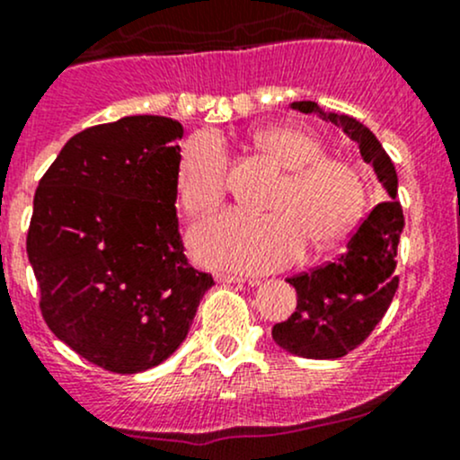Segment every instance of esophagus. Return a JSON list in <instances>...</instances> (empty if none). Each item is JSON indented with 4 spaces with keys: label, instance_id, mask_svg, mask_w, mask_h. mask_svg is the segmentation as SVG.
Segmentation results:
<instances>
[{
    "label": "esophagus",
    "instance_id": "1",
    "mask_svg": "<svg viewBox=\"0 0 460 460\" xmlns=\"http://www.w3.org/2000/svg\"><path fill=\"white\" fill-rule=\"evenodd\" d=\"M217 283H243V276L239 274H224V271H219V274L215 276Z\"/></svg>",
    "mask_w": 460,
    "mask_h": 460
}]
</instances>
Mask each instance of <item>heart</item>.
<instances>
[{
	"label": "heart",
	"instance_id": "heart-1",
	"mask_svg": "<svg viewBox=\"0 0 460 460\" xmlns=\"http://www.w3.org/2000/svg\"><path fill=\"white\" fill-rule=\"evenodd\" d=\"M252 146L285 171L263 208L270 215L228 210L208 217L189 234L201 265L234 271H270L311 250L342 241L362 219L367 186L349 162L324 157L320 140L294 127H271L252 136ZM228 155L219 137L195 133L177 160L175 189L181 208L204 215L226 195Z\"/></svg>",
	"mask_w": 460,
	"mask_h": 460
}]
</instances>
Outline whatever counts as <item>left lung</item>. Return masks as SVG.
<instances>
[{
  "instance_id": "left-lung-1",
  "label": "left lung",
  "mask_w": 460,
  "mask_h": 460,
  "mask_svg": "<svg viewBox=\"0 0 460 460\" xmlns=\"http://www.w3.org/2000/svg\"><path fill=\"white\" fill-rule=\"evenodd\" d=\"M291 110L315 113L342 127L359 155L373 166L388 199L375 206L359 228L350 234L347 250L311 271L291 276L288 283L298 294L296 311L285 323L274 324L271 338L291 355L307 359H338L358 349L384 318L397 291L394 274L403 210L397 201V171L375 133L355 118L324 111L318 102H291Z\"/></svg>"
}]
</instances>
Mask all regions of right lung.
Here are the masks:
<instances>
[{"instance_id": "add662e5", "label": "right lung", "mask_w": 460, "mask_h": 460, "mask_svg": "<svg viewBox=\"0 0 460 460\" xmlns=\"http://www.w3.org/2000/svg\"><path fill=\"white\" fill-rule=\"evenodd\" d=\"M181 136L164 116L90 127L66 142L34 192L26 250L43 320L111 373H142L175 353L215 285L181 245Z\"/></svg>"}]
</instances>
